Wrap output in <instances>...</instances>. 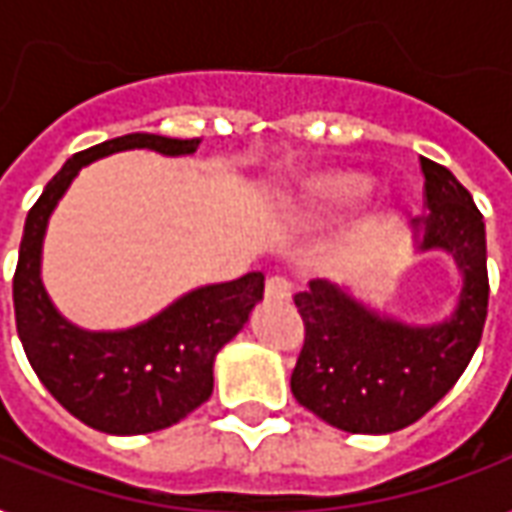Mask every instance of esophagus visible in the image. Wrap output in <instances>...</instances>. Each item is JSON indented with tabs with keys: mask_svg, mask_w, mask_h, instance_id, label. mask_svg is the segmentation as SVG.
Instances as JSON below:
<instances>
[{
	"mask_svg": "<svg viewBox=\"0 0 512 512\" xmlns=\"http://www.w3.org/2000/svg\"><path fill=\"white\" fill-rule=\"evenodd\" d=\"M266 299L268 302H288L291 299V282L285 280V277H268Z\"/></svg>",
	"mask_w": 512,
	"mask_h": 512,
	"instance_id": "obj_1",
	"label": "esophagus"
}]
</instances>
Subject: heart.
<instances>
[{
	"label": "heart",
	"instance_id": "heart-1",
	"mask_svg": "<svg viewBox=\"0 0 512 512\" xmlns=\"http://www.w3.org/2000/svg\"><path fill=\"white\" fill-rule=\"evenodd\" d=\"M366 188V177L357 171H327L316 174L299 185V191L293 196L291 213L302 221L327 219L332 213H338L349 202H355L357 196Z\"/></svg>",
	"mask_w": 512,
	"mask_h": 512
}]
</instances>
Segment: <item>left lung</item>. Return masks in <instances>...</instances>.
<instances>
[{
	"mask_svg": "<svg viewBox=\"0 0 512 512\" xmlns=\"http://www.w3.org/2000/svg\"><path fill=\"white\" fill-rule=\"evenodd\" d=\"M421 171L427 216L413 221V249L455 260L460 293L449 316L407 324L327 280L293 296L305 346L291 391L299 405L343 432L388 435L410 427L452 391L480 346L488 316L485 221L452 171L427 157Z\"/></svg>",
	"mask_w": 512,
	"mask_h": 512,
	"instance_id": "8db88e82",
	"label": "left lung"
}]
</instances>
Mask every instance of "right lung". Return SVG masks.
<instances>
[{"mask_svg": "<svg viewBox=\"0 0 512 512\" xmlns=\"http://www.w3.org/2000/svg\"><path fill=\"white\" fill-rule=\"evenodd\" d=\"M127 149L182 157L194 155L199 138L132 132L69 157L27 213L13 277L16 330L32 371L71 416L107 435L166 430L205 405L216 355L263 299V274L249 271L241 280L182 293L127 330H82L57 310L41 280L49 219L82 166Z\"/></svg>", "mask_w": 512, "mask_h": 512, "instance_id": "add662e5", "label": "right lung"}]
</instances>
